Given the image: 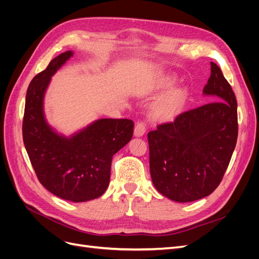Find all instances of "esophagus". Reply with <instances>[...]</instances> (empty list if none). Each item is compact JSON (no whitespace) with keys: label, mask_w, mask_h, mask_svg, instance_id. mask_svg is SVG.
I'll return each instance as SVG.
<instances>
[{"label":"esophagus","mask_w":259,"mask_h":259,"mask_svg":"<svg viewBox=\"0 0 259 259\" xmlns=\"http://www.w3.org/2000/svg\"><path fill=\"white\" fill-rule=\"evenodd\" d=\"M147 131V125L144 121H138L136 123V126H135V130H134V135L136 137H140L143 136L145 133Z\"/></svg>","instance_id":"obj_1"}]
</instances>
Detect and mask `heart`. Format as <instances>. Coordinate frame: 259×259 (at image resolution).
I'll return each mask as SVG.
<instances>
[{
    "label": "heart",
    "instance_id": "b5f03b06",
    "mask_svg": "<svg viewBox=\"0 0 259 259\" xmlns=\"http://www.w3.org/2000/svg\"><path fill=\"white\" fill-rule=\"evenodd\" d=\"M173 84V81L168 80L167 85ZM179 105V96L177 94H170V95L164 99L160 106L158 107V113L162 116H166L169 115L170 113H173L175 109Z\"/></svg>",
    "mask_w": 259,
    "mask_h": 259
}]
</instances>
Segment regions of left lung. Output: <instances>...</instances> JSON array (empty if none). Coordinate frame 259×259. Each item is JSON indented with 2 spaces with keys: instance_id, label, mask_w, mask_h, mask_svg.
I'll list each match as a JSON object with an SVG mask.
<instances>
[{
  "instance_id": "left-lung-1",
  "label": "left lung",
  "mask_w": 259,
  "mask_h": 259,
  "mask_svg": "<svg viewBox=\"0 0 259 259\" xmlns=\"http://www.w3.org/2000/svg\"><path fill=\"white\" fill-rule=\"evenodd\" d=\"M203 95L211 103L180 113L148 133L152 183L175 202L197 201L213 192L236 148L237 99L214 62Z\"/></svg>"
}]
</instances>
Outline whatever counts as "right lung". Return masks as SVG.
<instances>
[{
  "label": "right lung",
  "instance_id": "1",
  "mask_svg": "<svg viewBox=\"0 0 259 259\" xmlns=\"http://www.w3.org/2000/svg\"><path fill=\"white\" fill-rule=\"evenodd\" d=\"M73 56L68 51L55 57L31 81L22 122V138L40 183L67 201L99 198L110 182L112 156L133 137L134 122L100 119L71 136L58 134L45 119L44 96L52 76Z\"/></svg>",
  "mask_w": 259,
  "mask_h": 259
}]
</instances>
